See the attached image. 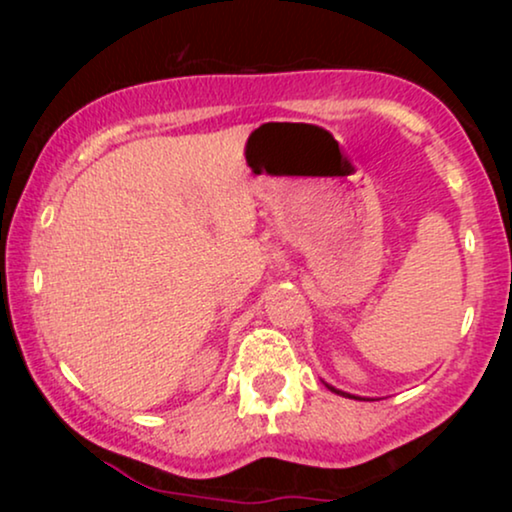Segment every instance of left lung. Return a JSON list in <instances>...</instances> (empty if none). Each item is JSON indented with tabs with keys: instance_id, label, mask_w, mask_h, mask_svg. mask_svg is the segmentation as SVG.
<instances>
[{
	"instance_id": "8db88e82",
	"label": "left lung",
	"mask_w": 512,
	"mask_h": 512,
	"mask_svg": "<svg viewBox=\"0 0 512 512\" xmlns=\"http://www.w3.org/2000/svg\"><path fill=\"white\" fill-rule=\"evenodd\" d=\"M325 385H327V383H325ZM327 390L337 392V395H342V397H349V399H361V397H356V395H349V392H344V390H337V387H332V385H327Z\"/></svg>"
}]
</instances>
